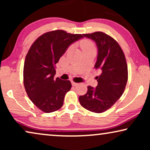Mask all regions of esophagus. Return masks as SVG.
Masks as SVG:
<instances>
[{
	"instance_id": "34e87169",
	"label": "esophagus",
	"mask_w": 150,
	"mask_h": 150,
	"mask_svg": "<svg viewBox=\"0 0 150 150\" xmlns=\"http://www.w3.org/2000/svg\"><path fill=\"white\" fill-rule=\"evenodd\" d=\"M71 85H72V86H74V87H76V86H77L78 85H79V83H74V82L71 81Z\"/></svg>"
}]
</instances>
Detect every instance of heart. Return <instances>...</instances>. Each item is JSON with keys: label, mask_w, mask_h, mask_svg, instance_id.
<instances>
[{"label": "heart", "mask_w": 150, "mask_h": 150, "mask_svg": "<svg viewBox=\"0 0 150 150\" xmlns=\"http://www.w3.org/2000/svg\"><path fill=\"white\" fill-rule=\"evenodd\" d=\"M81 46L82 50L94 48L93 43H92L91 41L87 40H85L82 41V42H81Z\"/></svg>", "instance_id": "b5f03b06"}]
</instances>
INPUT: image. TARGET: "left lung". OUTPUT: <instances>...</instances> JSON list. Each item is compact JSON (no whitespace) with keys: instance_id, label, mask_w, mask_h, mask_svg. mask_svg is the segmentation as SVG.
Segmentation results:
<instances>
[{"instance_id":"obj_1","label":"left lung","mask_w":150,"mask_h":150,"mask_svg":"<svg viewBox=\"0 0 150 150\" xmlns=\"http://www.w3.org/2000/svg\"><path fill=\"white\" fill-rule=\"evenodd\" d=\"M83 35L96 42L98 57L94 67L101 74L96 78L97 87L88 86L87 93L80 96L79 102L88 110L101 113L122 96L128 81V66L124 52L111 37L102 32Z\"/></svg>"}]
</instances>
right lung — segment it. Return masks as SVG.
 <instances>
[{
  "label": "right lung",
  "instance_id": "add662e5",
  "mask_svg": "<svg viewBox=\"0 0 150 150\" xmlns=\"http://www.w3.org/2000/svg\"><path fill=\"white\" fill-rule=\"evenodd\" d=\"M83 38L81 34L53 30L39 37L30 46L24 61V85L28 98L43 112H52L62 107L71 84L54 79L55 65L71 44Z\"/></svg>",
  "mask_w": 150,
  "mask_h": 150
}]
</instances>
